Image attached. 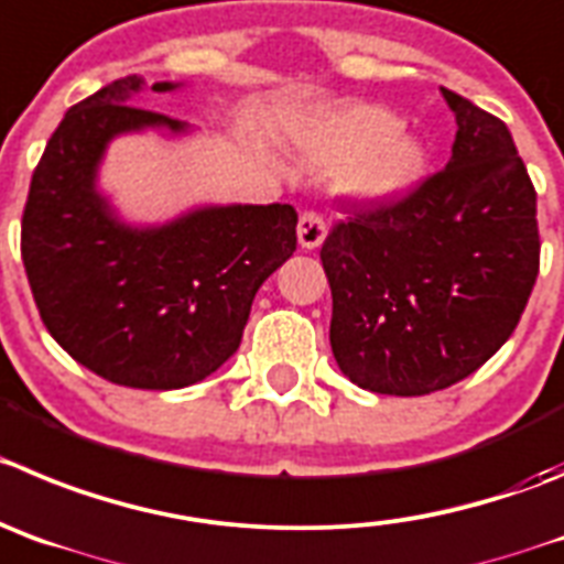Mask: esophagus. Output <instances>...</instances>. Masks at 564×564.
I'll use <instances>...</instances> for the list:
<instances>
[{
	"label": "esophagus",
	"mask_w": 564,
	"mask_h": 564,
	"mask_svg": "<svg viewBox=\"0 0 564 564\" xmlns=\"http://www.w3.org/2000/svg\"><path fill=\"white\" fill-rule=\"evenodd\" d=\"M325 234H328V228H325V219L319 210L308 208L300 214V223H297V241L303 250H317L319 245H323Z\"/></svg>",
	"instance_id": "1"
}]
</instances>
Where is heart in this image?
<instances>
[{
  "mask_svg": "<svg viewBox=\"0 0 564 564\" xmlns=\"http://www.w3.org/2000/svg\"><path fill=\"white\" fill-rule=\"evenodd\" d=\"M300 147L317 166L339 170V188L359 203H389L425 175V147L378 105H345L314 116Z\"/></svg>",
  "mask_w": 564,
  "mask_h": 564,
  "instance_id": "heart-1",
  "label": "heart"
}]
</instances>
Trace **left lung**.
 I'll use <instances>...</instances> for the list:
<instances>
[{
    "label": "left lung",
    "mask_w": 564,
    "mask_h": 564,
    "mask_svg": "<svg viewBox=\"0 0 564 564\" xmlns=\"http://www.w3.org/2000/svg\"><path fill=\"white\" fill-rule=\"evenodd\" d=\"M448 166L389 203L347 205L325 236L330 350L361 389L429 394L476 372L518 328L540 272L536 192L498 116L442 88Z\"/></svg>",
    "instance_id": "1"
}]
</instances>
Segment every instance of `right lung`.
<instances>
[{
  "mask_svg": "<svg viewBox=\"0 0 564 564\" xmlns=\"http://www.w3.org/2000/svg\"><path fill=\"white\" fill-rule=\"evenodd\" d=\"M141 88L128 75L66 110L30 183L21 261L46 330L72 359L110 383L181 389L236 354L258 286L297 247V210L225 205L163 228L119 223L94 188L108 141L186 128L130 105Z\"/></svg>",
  "mask_w": 564,
  "mask_h": 564,
  "instance_id": "right-lung-1",
  "label": "right lung"
}]
</instances>
